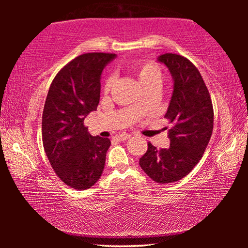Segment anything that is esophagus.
<instances>
[{"label":"esophagus","mask_w":248,"mask_h":248,"mask_svg":"<svg viewBox=\"0 0 248 248\" xmlns=\"http://www.w3.org/2000/svg\"><path fill=\"white\" fill-rule=\"evenodd\" d=\"M131 138V134H128V133H121L119 134L118 137H117V139H118L119 141H124L127 139H130Z\"/></svg>","instance_id":"obj_1"}]
</instances>
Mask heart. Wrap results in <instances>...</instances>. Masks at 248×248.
I'll return each mask as SVG.
<instances>
[{"label":"heart","instance_id":"b5f03b06","mask_svg":"<svg viewBox=\"0 0 248 248\" xmlns=\"http://www.w3.org/2000/svg\"><path fill=\"white\" fill-rule=\"evenodd\" d=\"M131 70L133 74L136 75L138 81L140 82L142 87L145 90V92H156L162 85L163 78H164V73L161 66L157 63L152 61H138L134 62L131 65ZM115 78L112 75H109L106 78L104 82L103 90L105 93H109L111 90L112 85H114ZM143 108V103L138 102L136 104L137 110H141Z\"/></svg>","mask_w":248,"mask_h":248}]
</instances>
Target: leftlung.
<instances>
[{"instance_id": "left-lung-1", "label": "left lung", "mask_w": 248, "mask_h": 248, "mask_svg": "<svg viewBox=\"0 0 248 248\" xmlns=\"http://www.w3.org/2000/svg\"><path fill=\"white\" fill-rule=\"evenodd\" d=\"M158 61L174 78L173 96L164 116L171 124L170 144L158 150L149 142L139 164L154 182L167 184L182 179L198 164L211 138L215 114L209 91L192 62L176 53L162 54Z\"/></svg>"}]
</instances>
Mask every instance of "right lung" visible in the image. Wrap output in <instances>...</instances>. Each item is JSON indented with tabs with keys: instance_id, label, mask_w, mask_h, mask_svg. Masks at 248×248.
<instances>
[{
	"instance_id": "obj_1",
	"label": "right lung",
	"mask_w": 248,
	"mask_h": 248,
	"mask_svg": "<svg viewBox=\"0 0 248 248\" xmlns=\"http://www.w3.org/2000/svg\"><path fill=\"white\" fill-rule=\"evenodd\" d=\"M115 53L90 52L74 58L50 85L43 112V144L54 173L77 190L89 189L103 174L108 138L93 137L84 119L96 110L100 74Z\"/></svg>"
}]
</instances>
